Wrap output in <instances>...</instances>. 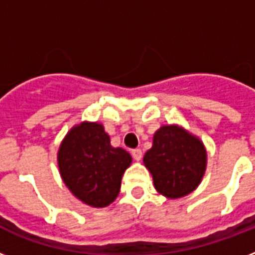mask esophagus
I'll use <instances>...</instances> for the list:
<instances>
[{
    "label": "esophagus",
    "instance_id": "obj_1",
    "mask_svg": "<svg viewBox=\"0 0 255 255\" xmlns=\"http://www.w3.org/2000/svg\"><path fill=\"white\" fill-rule=\"evenodd\" d=\"M132 157L136 160V161H139V160H141V157H143V152H141V149H139V148H136V149H132Z\"/></svg>",
    "mask_w": 255,
    "mask_h": 255
}]
</instances>
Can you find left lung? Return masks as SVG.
Returning <instances> with one entry per match:
<instances>
[{
    "label": "left lung",
    "mask_w": 255,
    "mask_h": 255,
    "mask_svg": "<svg viewBox=\"0 0 255 255\" xmlns=\"http://www.w3.org/2000/svg\"><path fill=\"white\" fill-rule=\"evenodd\" d=\"M159 193L184 197L201 182L206 167L204 144L177 126H164L153 136V145L144 155Z\"/></svg>",
    "instance_id": "left-lung-1"
}]
</instances>
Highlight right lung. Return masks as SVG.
<instances>
[{"label":"right lung","instance_id":"right-lung-1","mask_svg":"<svg viewBox=\"0 0 255 255\" xmlns=\"http://www.w3.org/2000/svg\"><path fill=\"white\" fill-rule=\"evenodd\" d=\"M131 155L111 147L102 124L74 127L62 141L58 165L71 193L87 205L104 208L120 192L122 176L131 165Z\"/></svg>","mask_w":255,"mask_h":255}]
</instances>
